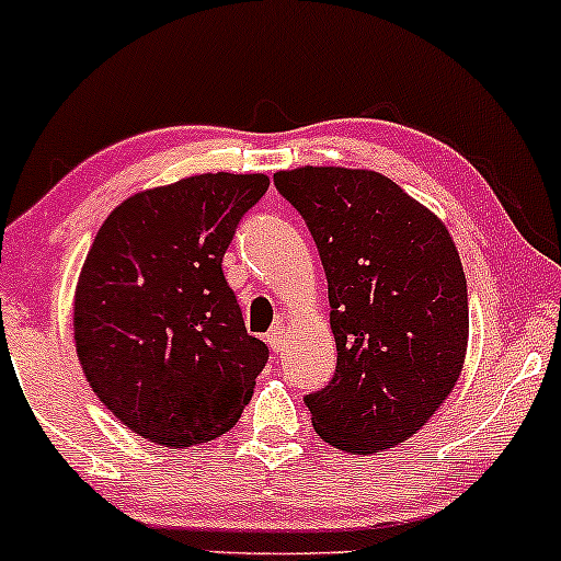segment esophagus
I'll return each instance as SVG.
<instances>
[{"label": "esophagus", "mask_w": 561, "mask_h": 561, "mask_svg": "<svg viewBox=\"0 0 561 561\" xmlns=\"http://www.w3.org/2000/svg\"><path fill=\"white\" fill-rule=\"evenodd\" d=\"M266 343L272 345V351H274V353H279L282 347H285V327H282V324H276L274 330L266 334Z\"/></svg>", "instance_id": "esophagus-1"}]
</instances>
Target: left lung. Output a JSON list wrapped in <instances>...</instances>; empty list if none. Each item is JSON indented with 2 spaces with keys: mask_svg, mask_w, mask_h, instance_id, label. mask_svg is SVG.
<instances>
[{
  "mask_svg": "<svg viewBox=\"0 0 561 561\" xmlns=\"http://www.w3.org/2000/svg\"><path fill=\"white\" fill-rule=\"evenodd\" d=\"M317 242L337 366L306 396L313 430L347 454L409 440L465 369L467 276L446 224L392 179L302 165L274 173Z\"/></svg>",
  "mask_w": 561,
  "mask_h": 561,
  "instance_id": "left-lung-1",
  "label": "left lung"
}]
</instances>
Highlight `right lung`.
I'll return each instance as SVG.
<instances>
[{"label":"right lung","instance_id":"add662e5","mask_svg":"<svg viewBox=\"0 0 561 561\" xmlns=\"http://www.w3.org/2000/svg\"><path fill=\"white\" fill-rule=\"evenodd\" d=\"M263 173H197L126 197L96 231L73 298L83 375L128 430L165 448L216 440L253 398L268 347L224 279Z\"/></svg>","mask_w":561,"mask_h":561}]
</instances>
